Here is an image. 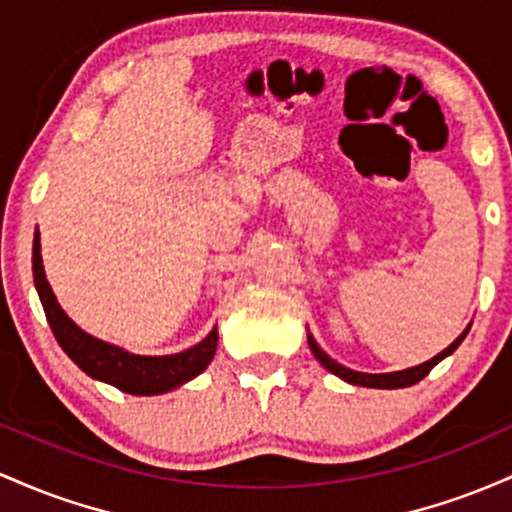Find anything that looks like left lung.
Wrapping results in <instances>:
<instances>
[{"label": "left lung", "mask_w": 512, "mask_h": 512, "mask_svg": "<svg viewBox=\"0 0 512 512\" xmlns=\"http://www.w3.org/2000/svg\"><path fill=\"white\" fill-rule=\"evenodd\" d=\"M472 326V324H469ZM469 326L464 329L459 336L455 338V341L450 343L442 353L435 355V358H430L428 363H421L416 367H409V370H399V372H384V375H370V372H355V370H348V367H343L341 363H336V360L331 358V355H326L324 350L319 348V343L314 341L312 333H307V341H309V348H312L314 358L319 360L321 365L326 367V370L333 372L336 377H341V380H346L350 384H355V387H370V389H401V387H411V384L421 382L423 377L428 375L430 370H433L435 365L440 363V360H445L447 355H452L455 350L459 348V343L464 341V336L469 333Z\"/></svg>", "instance_id": "1"}]
</instances>
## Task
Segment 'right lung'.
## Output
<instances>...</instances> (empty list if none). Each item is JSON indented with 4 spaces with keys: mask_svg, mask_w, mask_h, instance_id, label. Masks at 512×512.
Segmentation results:
<instances>
[{
    "mask_svg": "<svg viewBox=\"0 0 512 512\" xmlns=\"http://www.w3.org/2000/svg\"><path fill=\"white\" fill-rule=\"evenodd\" d=\"M33 280H36V290L40 302H43L45 317H48L50 329H53L62 350L82 367L86 375L113 384L120 392L140 396L171 392V389L181 387L183 382L200 375L210 365V360L215 358L217 326L198 346L174 355H135L118 346H111L106 341H99V338L89 336V333L79 329L62 312V307L53 295V287L45 278L38 232L33 237Z\"/></svg>",
    "mask_w": 512,
    "mask_h": 512,
    "instance_id": "add662e5",
    "label": "right lung"
}]
</instances>
